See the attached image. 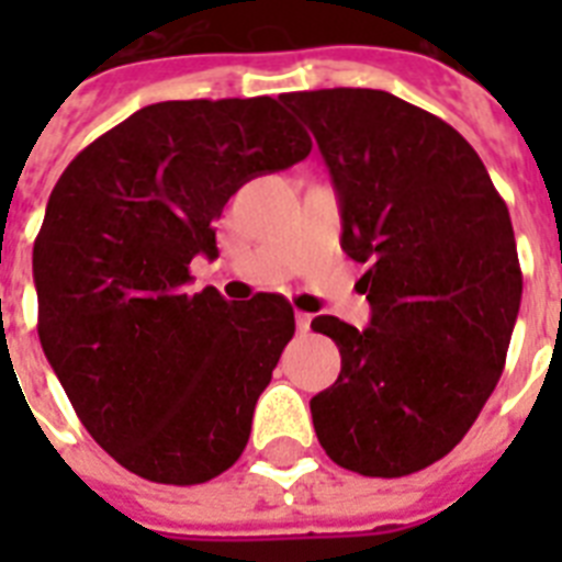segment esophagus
<instances>
[{"mask_svg": "<svg viewBox=\"0 0 562 562\" xmlns=\"http://www.w3.org/2000/svg\"><path fill=\"white\" fill-rule=\"evenodd\" d=\"M294 321H297L300 335H306L308 329H312V315H306V312H297V315H294Z\"/></svg>", "mask_w": 562, "mask_h": 562, "instance_id": "obj_1", "label": "esophagus"}]
</instances>
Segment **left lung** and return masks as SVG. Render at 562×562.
I'll list each match as a JSON object with an SVG mask.
<instances>
[{"label": "left lung", "instance_id": "8db88e82", "mask_svg": "<svg viewBox=\"0 0 562 562\" xmlns=\"http://www.w3.org/2000/svg\"><path fill=\"white\" fill-rule=\"evenodd\" d=\"M341 198V247L368 262V329L312 321L341 350L312 396L317 440L344 470L400 479L461 443L505 370L522 268L484 162L452 125L382 90L285 92Z\"/></svg>", "mask_w": 562, "mask_h": 562}]
</instances>
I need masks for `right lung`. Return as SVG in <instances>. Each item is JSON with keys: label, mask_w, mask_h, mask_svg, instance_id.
Returning a JSON list of instances; mask_svg holds the SVG:
<instances>
[{"label": "right lung", "mask_w": 562, "mask_h": 562, "mask_svg": "<svg viewBox=\"0 0 562 562\" xmlns=\"http://www.w3.org/2000/svg\"><path fill=\"white\" fill-rule=\"evenodd\" d=\"M271 95L160 101L75 157L34 238L37 333L92 440L139 479L203 484L245 452L294 335L277 294H189V262L247 180L306 160Z\"/></svg>", "instance_id": "1"}]
</instances>
